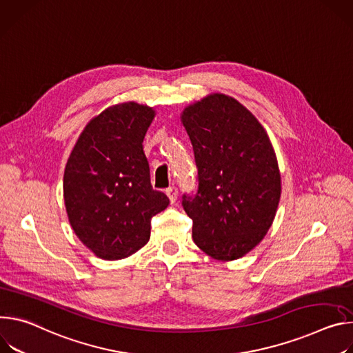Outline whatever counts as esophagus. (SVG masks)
Returning <instances> with one entry per match:
<instances>
[{
    "label": "esophagus",
    "mask_w": 353,
    "mask_h": 353,
    "mask_svg": "<svg viewBox=\"0 0 353 353\" xmlns=\"http://www.w3.org/2000/svg\"><path fill=\"white\" fill-rule=\"evenodd\" d=\"M165 193H167V196L170 198L171 203H175L176 198H178V189L175 186H170V188H167Z\"/></svg>",
    "instance_id": "1"
}]
</instances>
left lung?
<instances>
[{"label": "left lung", "instance_id": "left-lung-1", "mask_svg": "<svg viewBox=\"0 0 353 353\" xmlns=\"http://www.w3.org/2000/svg\"><path fill=\"white\" fill-rule=\"evenodd\" d=\"M181 122L198 167L196 194L182 196L193 241L217 261L239 259L275 219L282 192L275 150L256 117L224 94L186 106Z\"/></svg>", "mask_w": 353, "mask_h": 353}]
</instances>
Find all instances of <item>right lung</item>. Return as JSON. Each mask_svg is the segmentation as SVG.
I'll list each match as a JSON object with an SVG mask.
<instances>
[{
  "mask_svg": "<svg viewBox=\"0 0 353 353\" xmlns=\"http://www.w3.org/2000/svg\"><path fill=\"white\" fill-rule=\"evenodd\" d=\"M155 110L125 102L85 126L64 170L68 221L80 241L106 261L123 259L150 240L151 217L170 205L154 190L143 151Z\"/></svg>",
  "mask_w": 353,
  "mask_h": 353,
  "instance_id": "1",
  "label": "right lung"
}]
</instances>
